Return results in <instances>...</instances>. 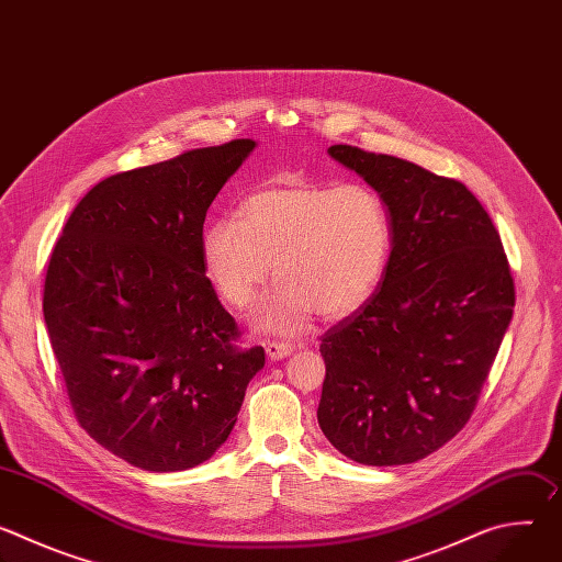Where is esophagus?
<instances>
[{"mask_svg": "<svg viewBox=\"0 0 562 562\" xmlns=\"http://www.w3.org/2000/svg\"><path fill=\"white\" fill-rule=\"evenodd\" d=\"M265 349H267V356H269L271 360H282V358H286L295 347H293L291 342H278V340H271V342H267V345H265Z\"/></svg>", "mask_w": 562, "mask_h": 562, "instance_id": "34e87169", "label": "esophagus"}]
</instances>
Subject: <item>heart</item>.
<instances>
[{"label":"heart","mask_w":562,"mask_h":562,"mask_svg":"<svg viewBox=\"0 0 562 562\" xmlns=\"http://www.w3.org/2000/svg\"><path fill=\"white\" fill-rule=\"evenodd\" d=\"M391 251V220L364 182H276L249 193L237 217L202 233L204 269L235 308L256 302L273 273L280 280L256 313L278 334L306 329L311 317L340 319L378 289Z\"/></svg>","instance_id":"b5f03b06"}]
</instances>
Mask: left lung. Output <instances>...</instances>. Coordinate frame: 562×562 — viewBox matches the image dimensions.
Masks as SVG:
<instances>
[{
  "label": "left lung",
  "mask_w": 562,
  "mask_h": 562,
  "mask_svg": "<svg viewBox=\"0 0 562 562\" xmlns=\"http://www.w3.org/2000/svg\"><path fill=\"white\" fill-rule=\"evenodd\" d=\"M329 155L384 200L391 256L375 293L319 336L317 423L360 464H409L471 418L514 315L512 269L462 182L349 144Z\"/></svg>",
  "instance_id": "1"
}]
</instances>
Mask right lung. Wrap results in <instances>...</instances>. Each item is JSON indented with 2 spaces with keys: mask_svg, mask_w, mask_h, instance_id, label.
Masks as SVG:
<instances>
[{
  "mask_svg": "<svg viewBox=\"0 0 562 562\" xmlns=\"http://www.w3.org/2000/svg\"><path fill=\"white\" fill-rule=\"evenodd\" d=\"M254 139L115 173L68 215L44 319L70 407L104 449L182 471L228 438L265 349H243L202 260L204 217Z\"/></svg>",
  "mask_w": 562,
  "mask_h": 562,
  "instance_id": "obj_1",
  "label": "right lung"
}]
</instances>
